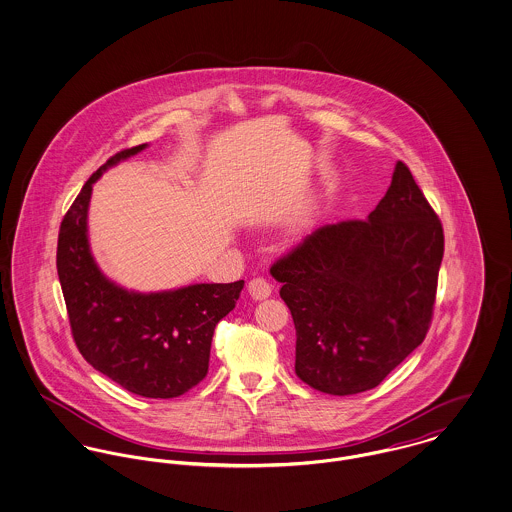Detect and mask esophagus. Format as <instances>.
<instances>
[{
    "label": "esophagus",
    "instance_id": "obj_1",
    "mask_svg": "<svg viewBox=\"0 0 512 512\" xmlns=\"http://www.w3.org/2000/svg\"><path fill=\"white\" fill-rule=\"evenodd\" d=\"M248 293L252 299L256 301H262V299H268L272 295V283L264 277H254L250 279L248 283Z\"/></svg>",
    "mask_w": 512,
    "mask_h": 512
}]
</instances>
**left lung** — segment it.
Listing matches in <instances>:
<instances>
[{
    "instance_id": "8db88e82",
    "label": "left lung",
    "mask_w": 512,
    "mask_h": 512,
    "mask_svg": "<svg viewBox=\"0 0 512 512\" xmlns=\"http://www.w3.org/2000/svg\"><path fill=\"white\" fill-rule=\"evenodd\" d=\"M443 254V223L398 161L369 219L318 227L277 258L297 376L334 396L378 386L429 332Z\"/></svg>"
}]
</instances>
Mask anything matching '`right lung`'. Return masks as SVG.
Returning a JSON list of instances; mask_svg holds the SVG:
<instances>
[{
  "instance_id": "add662e5",
  "label": "right lung",
  "mask_w": 512,
  "mask_h": 512,
  "mask_svg": "<svg viewBox=\"0 0 512 512\" xmlns=\"http://www.w3.org/2000/svg\"><path fill=\"white\" fill-rule=\"evenodd\" d=\"M143 147L112 155L85 182L62 219L56 266L71 336L85 361L137 396L167 400L204 380L213 330L237 305L244 281L139 295L99 272L87 242L93 182L106 167Z\"/></svg>"
}]
</instances>
